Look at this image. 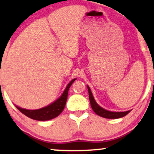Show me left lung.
I'll return each mask as SVG.
<instances>
[{"label":"left lung","mask_w":154,"mask_h":154,"mask_svg":"<svg viewBox=\"0 0 154 154\" xmlns=\"http://www.w3.org/2000/svg\"><path fill=\"white\" fill-rule=\"evenodd\" d=\"M88 93H89V99L90 102V105H91V107L92 110L94 111V113L98 116H100L101 117L105 118V119H119V118H122L128 114V113H130V111H124V112H113V111H107L106 109L102 108V107L99 106V105L97 104V102L94 100L93 97V95H92L91 90H90V88L89 86L88 85Z\"/></svg>","instance_id":"left-lung-1"}]
</instances>
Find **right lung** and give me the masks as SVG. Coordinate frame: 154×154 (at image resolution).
<instances>
[{
	"label": "right lung",
	"mask_w": 154,
	"mask_h": 154,
	"mask_svg": "<svg viewBox=\"0 0 154 154\" xmlns=\"http://www.w3.org/2000/svg\"><path fill=\"white\" fill-rule=\"evenodd\" d=\"M75 80H76V79H73L68 84L66 89H65L62 96L60 98L57 99L52 104L48 105V106L44 107V108L36 109V110H27V109L20 108L17 106H16V107L22 113H24L25 116H26L27 117L30 118L31 119L43 121L54 119V118L58 116L64 110L67 100L69 88L71 87V85H72V83Z\"/></svg>",
	"instance_id": "add662e5"
}]
</instances>
